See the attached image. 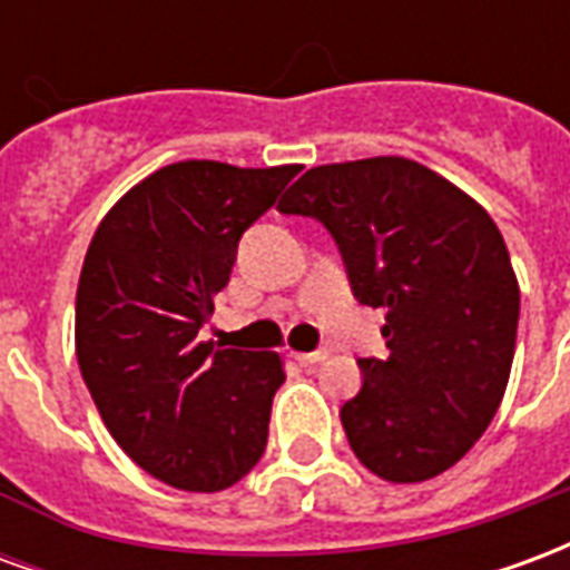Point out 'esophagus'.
Here are the masks:
<instances>
[{
	"instance_id": "1",
	"label": "esophagus",
	"mask_w": 570,
	"mask_h": 570,
	"mask_svg": "<svg viewBox=\"0 0 570 570\" xmlns=\"http://www.w3.org/2000/svg\"><path fill=\"white\" fill-rule=\"evenodd\" d=\"M289 357L302 363V366H314V363L326 360V351H289Z\"/></svg>"
}]
</instances>
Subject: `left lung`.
Wrapping results in <instances>:
<instances>
[{
  "instance_id": "left-lung-1",
  "label": "left lung",
  "mask_w": 570,
  "mask_h": 570,
  "mask_svg": "<svg viewBox=\"0 0 570 570\" xmlns=\"http://www.w3.org/2000/svg\"><path fill=\"white\" fill-rule=\"evenodd\" d=\"M281 213L321 219L354 296L387 308V360H360L342 406L360 464L387 482H424L485 433L510 382L519 281L482 204L424 164L379 155L298 176Z\"/></svg>"
}]
</instances>
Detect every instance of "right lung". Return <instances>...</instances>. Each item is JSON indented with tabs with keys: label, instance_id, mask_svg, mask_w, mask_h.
Returning a JSON list of instances; mask_svg holds the SVG:
<instances>
[{
	"label": "right lung",
	"instance_id": "right-lung-1",
	"mask_svg": "<svg viewBox=\"0 0 570 570\" xmlns=\"http://www.w3.org/2000/svg\"><path fill=\"white\" fill-rule=\"evenodd\" d=\"M298 164L176 161L125 191L91 237L76 357L112 440L149 476L223 491L259 464L284 360L200 342L237 240Z\"/></svg>",
	"mask_w": 570,
	"mask_h": 570
}]
</instances>
